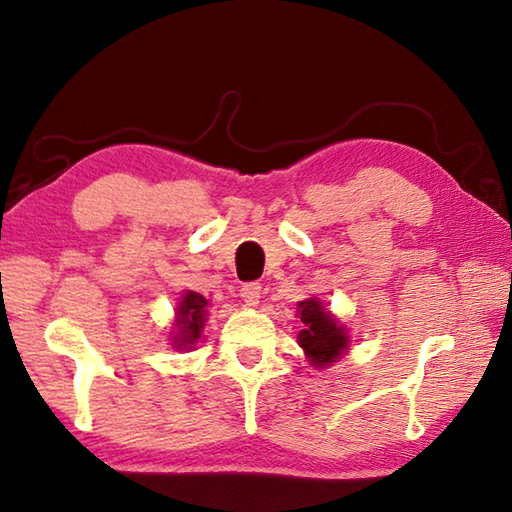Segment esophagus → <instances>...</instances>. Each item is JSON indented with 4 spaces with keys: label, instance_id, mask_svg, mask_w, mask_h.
<instances>
[{
    "label": "esophagus",
    "instance_id": "esophagus-1",
    "mask_svg": "<svg viewBox=\"0 0 512 512\" xmlns=\"http://www.w3.org/2000/svg\"><path fill=\"white\" fill-rule=\"evenodd\" d=\"M239 295L248 303V306H257L259 299H262V284H257V281H248V284L242 286L239 290Z\"/></svg>",
    "mask_w": 512,
    "mask_h": 512
}]
</instances>
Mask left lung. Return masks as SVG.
<instances>
[{"label":"left lung","instance_id":"8db88e82","mask_svg":"<svg viewBox=\"0 0 512 512\" xmlns=\"http://www.w3.org/2000/svg\"><path fill=\"white\" fill-rule=\"evenodd\" d=\"M297 314L303 323L297 341L306 352L310 365L325 369L330 363L339 361L347 345H350V336H347L343 325L332 317L330 310H325L323 303L317 297H312L297 303Z\"/></svg>","mask_w":512,"mask_h":512}]
</instances>
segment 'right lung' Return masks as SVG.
Wrapping results in <instances>:
<instances>
[{
    "instance_id": "1",
    "label": "right lung",
    "mask_w": 512,
    "mask_h": 512,
    "mask_svg": "<svg viewBox=\"0 0 512 512\" xmlns=\"http://www.w3.org/2000/svg\"><path fill=\"white\" fill-rule=\"evenodd\" d=\"M206 306H209V301L200 292H184L176 308V330L171 332L176 350H193V345L198 343L206 321Z\"/></svg>"
}]
</instances>
